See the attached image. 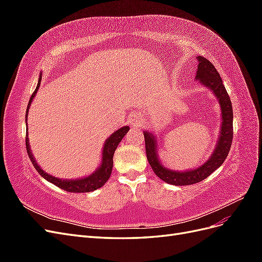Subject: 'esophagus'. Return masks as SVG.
Segmentation results:
<instances>
[{
    "label": "esophagus",
    "instance_id": "34e87169",
    "mask_svg": "<svg viewBox=\"0 0 262 262\" xmlns=\"http://www.w3.org/2000/svg\"><path fill=\"white\" fill-rule=\"evenodd\" d=\"M132 124H134V125L140 124V120L138 119V117H134V119H132Z\"/></svg>",
    "mask_w": 262,
    "mask_h": 262
}]
</instances>
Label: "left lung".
Here are the masks:
<instances>
[{
	"label": "left lung",
	"instance_id": "1",
	"mask_svg": "<svg viewBox=\"0 0 262 262\" xmlns=\"http://www.w3.org/2000/svg\"><path fill=\"white\" fill-rule=\"evenodd\" d=\"M196 60L199 62V64H198L195 80L200 81L201 84L213 92L214 96L219 99L222 113L220 137L216 146L214 148V152L209 160L203 165L199 166V167L191 170L176 171L169 169L163 166V164L160 162L157 154L158 146L155 137L148 131L143 132L145 139L146 157L150 167H152L158 178H161L163 181L167 182V184L175 186L193 185L209 177L214 170H216L224 163L233 142V107L223 81H222L216 69L214 68V66L208 59L199 55Z\"/></svg>",
	"mask_w": 262,
	"mask_h": 262
}]
</instances>
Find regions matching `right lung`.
<instances>
[{"label": "right lung", "instance_id": "obj_1", "mask_svg": "<svg viewBox=\"0 0 262 262\" xmlns=\"http://www.w3.org/2000/svg\"><path fill=\"white\" fill-rule=\"evenodd\" d=\"M40 82H41V74L39 76V81L37 84V87L35 92L31 95V97L29 99L28 106H27V110H26V126H27V116H28V110L29 107L31 105V101H33L34 97L36 96V94L39 90V86H40ZM27 130V129H26ZM130 129L128 125L122 126L119 130L115 131L112 136H110L104 144V147H102V155H101V164L99 167L97 168L96 171H94L93 173H91L90 176H87L85 178H80V179H60L54 176L49 175L46 171H43L40 166H39L35 160V157L31 153V149L29 146V139H28V131L26 132V149H27V154L30 158L31 163H33L34 167L36 168V170L39 172V175L41 177H43L46 180H48L51 184L55 185L57 187L66 190L68 192H91L94 191L100 187L104 186L107 180L109 179L110 175H112V170H113V165H114V154L115 150L118 146V144L120 143L122 138L125 136L126 132H128Z\"/></svg>", "mask_w": 262, "mask_h": 262}]
</instances>
